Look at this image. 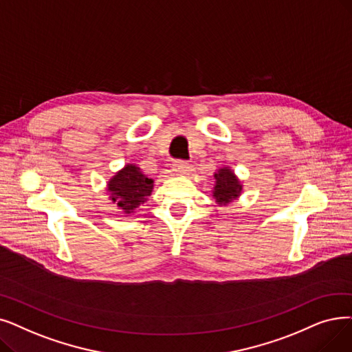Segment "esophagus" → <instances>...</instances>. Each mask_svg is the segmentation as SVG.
<instances>
[{
    "label": "esophagus",
    "instance_id": "34e87169",
    "mask_svg": "<svg viewBox=\"0 0 352 352\" xmlns=\"http://www.w3.org/2000/svg\"><path fill=\"white\" fill-rule=\"evenodd\" d=\"M174 171L179 175H188L191 171V166L186 161H174Z\"/></svg>",
    "mask_w": 352,
    "mask_h": 352
}]
</instances>
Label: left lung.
<instances>
[{
  "label": "left lung",
  "instance_id": "obj_1",
  "mask_svg": "<svg viewBox=\"0 0 352 352\" xmlns=\"http://www.w3.org/2000/svg\"><path fill=\"white\" fill-rule=\"evenodd\" d=\"M216 184L212 188V198L219 206H227L233 203L241 195L243 184L230 166H221L214 173Z\"/></svg>",
  "mask_w": 352,
  "mask_h": 352
}]
</instances>
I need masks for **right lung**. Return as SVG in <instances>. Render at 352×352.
I'll return each mask as SVG.
<instances>
[{
  "instance_id": "add662e5",
  "label": "right lung",
  "mask_w": 352,
  "mask_h": 352,
  "mask_svg": "<svg viewBox=\"0 0 352 352\" xmlns=\"http://www.w3.org/2000/svg\"><path fill=\"white\" fill-rule=\"evenodd\" d=\"M106 190L122 212L132 214L148 200L154 190V179L148 178L138 165L126 164L108 181Z\"/></svg>"
}]
</instances>
